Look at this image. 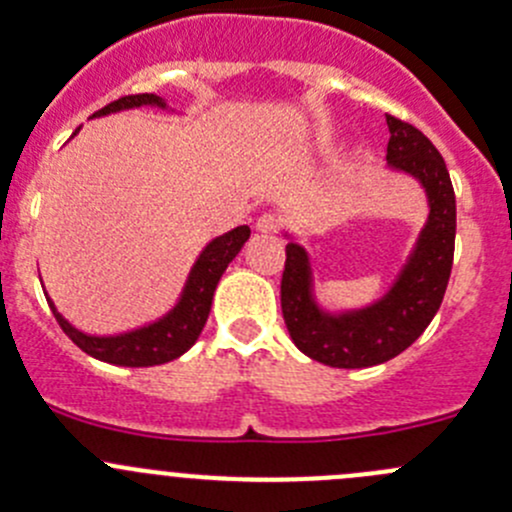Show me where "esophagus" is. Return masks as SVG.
Masks as SVG:
<instances>
[{
    "label": "esophagus",
    "mask_w": 512,
    "mask_h": 512,
    "mask_svg": "<svg viewBox=\"0 0 512 512\" xmlns=\"http://www.w3.org/2000/svg\"><path fill=\"white\" fill-rule=\"evenodd\" d=\"M255 227H257V232H265V235H275V232H280L282 220L277 218V215L265 213V215H260V218H257Z\"/></svg>",
    "instance_id": "esophagus-1"
}]
</instances>
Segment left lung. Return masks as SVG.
<instances>
[{
	"instance_id": "1",
	"label": "left lung",
	"mask_w": 512,
	"mask_h": 512,
	"mask_svg": "<svg viewBox=\"0 0 512 512\" xmlns=\"http://www.w3.org/2000/svg\"><path fill=\"white\" fill-rule=\"evenodd\" d=\"M386 160L421 180L428 195V223L416 250L386 297L366 309L327 314L312 297V270L304 247L287 242L282 272V317L299 352L337 369L384 364L409 349L436 317L446 294L456 247V193L446 160L411 123L386 116Z\"/></svg>"
}]
</instances>
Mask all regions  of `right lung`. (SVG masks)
<instances>
[{
	"mask_svg": "<svg viewBox=\"0 0 512 512\" xmlns=\"http://www.w3.org/2000/svg\"><path fill=\"white\" fill-rule=\"evenodd\" d=\"M138 106H160L165 108L163 98L156 94H131L121 96L118 101H111L96 111L94 116H106V113L123 111V108H138ZM250 237V227L240 225L235 230L225 232V235L215 237L203 252H200L198 262L193 265L188 277V285L183 289V297L175 304L173 312L165 314L158 322L148 324V327L136 329V332L118 334V337H89V334L79 332L71 327L59 312H56L54 302L46 297L51 312H54L56 322L64 329L66 337L94 359L108 361V364L118 366H156L165 361L178 359L180 354L188 352L195 344V339L203 332L205 322H208L210 307H213V294L218 287L220 277L227 270L237 252Z\"/></svg>",
	"mask_w": 512,
	"mask_h": 512,
	"instance_id": "add662e5",
	"label": "right lung"
}]
</instances>
